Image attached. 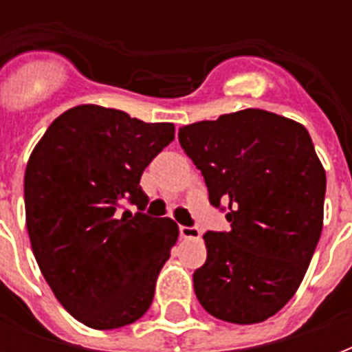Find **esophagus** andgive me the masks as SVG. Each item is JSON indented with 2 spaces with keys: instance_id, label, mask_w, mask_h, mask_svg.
Wrapping results in <instances>:
<instances>
[{
  "instance_id": "1",
  "label": "esophagus",
  "mask_w": 352,
  "mask_h": 352,
  "mask_svg": "<svg viewBox=\"0 0 352 352\" xmlns=\"http://www.w3.org/2000/svg\"><path fill=\"white\" fill-rule=\"evenodd\" d=\"M179 234H181V237H184V239H199V237H201V230H199L197 226L181 225L179 226Z\"/></svg>"
}]
</instances>
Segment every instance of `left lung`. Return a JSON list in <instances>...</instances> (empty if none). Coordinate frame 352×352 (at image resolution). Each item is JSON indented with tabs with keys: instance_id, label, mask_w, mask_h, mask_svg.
Listing matches in <instances>:
<instances>
[{
	"instance_id": "8db88e82",
	"label": "left lung",
	"mask_w": 352,
	"mask_h": 352,
	"mask_svg": "<svg viewBox=\"0 0 352 352\" xmlns=\"http://www.w3.org/2000/svg\"><path fill=\"white\" fill-rule=\"evenodd\" d=\"M179 142L230 223L203 235L199 303L223 322H265L296 294L322 235L325 170L311 135L276 113L243 109L182 126Z\"/></svg>"
}]
</instances>
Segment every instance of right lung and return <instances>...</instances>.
<instances>
[{"mask_svg": "<svg viewBox=\"0 0 352 352\" xmlns=\"http://www.w3.org/2000/svg\"><path fill=\"white\" fill-rule=\"evenodd\" d=\"M175 137L170 122L107 107H71L36 144L25 170L30 246L56 300L91 329L137 322L151 305L179 226L142 214L146 166ZM126 202L139 212L120 215Z\"/></svg>", "mask_w": 352, "mask_h": 352, "instance_id": "obj_1", "label": "right lung"}]
</instances>
